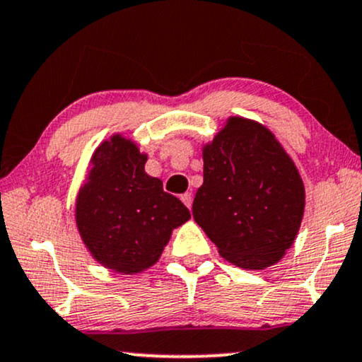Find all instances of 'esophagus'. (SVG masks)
<instances>
[{"label": "esophagus", "instance_id": "1", "mask_svg": "<svg viewBox=\"0 0 362 362\" xmlns=\"http://www.w3.org/2000/svg\"><path fill=\"white\" fill-rule=\"evenodd\" d=\"M181 201H182V204H185L187 209H191V206H192V194L191 192H185L181 196Z\"/></svg>", "mask_w": 362, "mask_h": 362}]
</instances>
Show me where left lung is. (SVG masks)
<instances>
[{"mask_svg": "<svg viewBox=\"0 0 362 362\" xmlns=\"http://www.w3.org/2000/svg\"><path fill=\"white\" fill-rule=\"evenodd\" d=\"M202 160L192 216L220 256L253 271L279 263L300 228L305 187L276 135L232 116L204 144Z\"/></svg>", "mask_w": 362, "mask_h": 362, "instance_id": "left-lung-1", "label": "left lung"}]
</instances>
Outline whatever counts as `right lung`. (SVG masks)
I'll return each mask as SVG.
<instances>
[{
    "mask_svg": "<svg viewBox=\"0 0 362 362\" xmlns=\"http://www.w3.org/2000/svg\"><path fill=\"white\" fill-rule=\"evenodd\" d=\"M146 153L132 139L112 134L98 145L76 194L75 220L91 256L119 274L158 263L173 230L191 218L163 182L145 173Z\"/></svg>",
    "mask_w": 362,
    "mask_h": 362,
    "instance_id": "add662e5",
    "label": "right lung"
}]
</instances>
